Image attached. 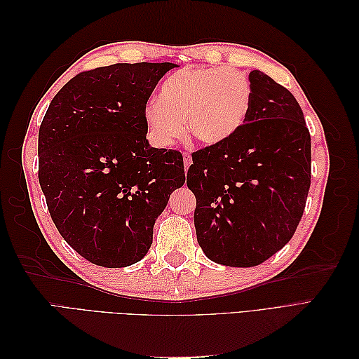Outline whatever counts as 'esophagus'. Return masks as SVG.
Returning <instances> with one entry per match:
<instances>
[{
    "mask_svg": "<svg viewBox=\"0 0 359 359\" xmlns=\"http://www.w3.org/2000/svg\"><path fill=\"white\" fill-rule=\"evenodd\" d=\"M182 157H184V166H186V170H187L189 166L191 165V157H190V154H187V153H184Z\"/></svg>",
    "mask_w": 359,
    "mask_h": 359,
    "instance_id": "esophagus-1",
    "label": "esophagus"
}]
</instances>
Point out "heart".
Here are the masks:
<instances>
[{"mask_svg": "<svg viewBox=\"0 0 359 359\" xmlns=\"http://www.w3.org/2000/svg\"><path fill=\"white\" fill-rule=\"evenodd\" d=\"M252 83L235 69L194 67L170 74L161 83L158 100L144 109L149 139L169 147L184 135L205 145H223L233 139L247 121L252 107Z\"/></svg>", "mask_w": 359, "mask_h": 359, "instance_id": "heart-1", "label": "heart"}]
</instances>
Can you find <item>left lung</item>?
Here are the masks:
<instances>
[{
	"label": "left lung",
	"instance_id": "1",
	"mask_svg": "<svg viewBox=\"0 0 359 359\" xmlns=\"http://www.w3.org/2000/svg\"><path fill=\"white\" fill-rule=\"evenodd\" d=\"M252 107L229 142L191 154L194 227L215 264L256 266L283 248L302 217L311 139L295 97L260 70L248 74Z\"/></svg>",
	"mask_w": 359,
	"mask_h": 359
}]
</instances>
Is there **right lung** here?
<instances>
[{"label": "right lung", "instance_id": "obj_1", "mask_svg": "<svg viewBox=\"0 0 359 359\" xmlns=\"http://www.w3.org/2000/svg\"><path fill=\"white\" fill-rule=\"evenodd\" d=\"M173 62L112 64L79 73L39 130V181L66 243L91 264L130 266L153 244L157 217L184 186L180 151L153 148L144 109Z\"/></svg>", "mask_w": 359, "mask_h": 359}]
</instances>
